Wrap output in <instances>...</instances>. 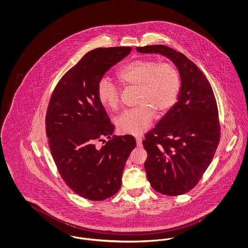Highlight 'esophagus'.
I'll use <instances>...</instances> for the list:
<instances>
[{"label":"esophagus","mask_w":248,"mask_h":248,"mask_svg":"<svg viewBox=\"0 0 248 248\" xmlns=\"http://www.w3.org/2000/svg\"><path fill=\"white\" fill-rule=\"evenodd\" d=\"M136 141H137V146L138 147H142V139L140 137H137L136 138Z\"/></svg>","instance_id":"esophagus-1"}]
</instances>
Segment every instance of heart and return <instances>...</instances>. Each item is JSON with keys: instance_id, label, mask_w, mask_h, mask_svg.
Segmentation results:
<instances>
[{"instance_id": "b5f03b06", "label": "heart", "mask_w": 248, "mask_h": 248, "mask_svg": "<svg viewBox=\"0 0 248 248\" xmlns=\"http://www.w3.org/2000/svg\"><path fill=\"white\" fill-rule=\"evenodd\" d=\"M119 78L125 84L140 87L137 102L140 106L124 110L116 119V125L123 134H141L154 122V108L164 113L177 101L180 75L172 64H159L152 59H137L119 71ZM97 96L104 106L110 109L117 108L119 88L108 77L99 80Z\"/></svg>"}]
</instances>
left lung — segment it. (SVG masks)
<instances>
[{"label": "left lung", "mask_w": 248, "mask_h": 248, "mask_svg": "<svg viewBox=\"0 0 248 248\" xmlns=\"http://www.w3.org/2000/svg\"><path fill=\"white\" fill-rule=\"evenodd\" d=\"M136 49L170 59L180 75L177 102L142 144L148 154L144 167L152 187L165 195H181L198 183L219 142L212 87L200 69L175 49L163 45Z\"/></svg>", "instance_id": "1"}]
</instances>
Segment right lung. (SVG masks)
<instances>
[{
  "instance_id": "obj_1",
  "label": "right lung",
  "mask_w": 248,
  "mask_h": 248,
  "mask_svg": "<svg viewBox=\"0 0 248 248\" xmlns=\"http://www.w3.org/2000/svg\"><path fill=\"white\" fill-rule=\"evenodd\" d=\"M131 47L96 48L83 56L59 81L46 119L53 159L66 184L91 201L118 191L136 140L113 136L114 125L97 96L99 80L127 57ZM108 141L102 146L97 142Z\"/></svg>"
}]
</instances>
